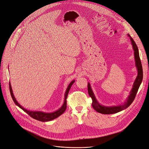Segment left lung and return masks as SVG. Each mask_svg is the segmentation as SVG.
Masks as SVG:
<instances>
[{
    "label": "left lung",
    "instance_id": "obj_1",
    "mask_svg": "<svg viewBox=\"0 0 149 149\" xmlns=\"http://www.w3.org/2000/svg\"><path fill=\"white\" fill-rule=\"evenodd\" d=\"M128 36L130 37L131 45L132 46V49L134 50V59H135V63H136V66L137 69V76L135 79L132 88L130 93V95L126 99V101L124 102V103H122L121 104H119L118 106H103L99 103L97 100L94 94L91 89L90 84L88 83V93L90 97L92 99V106L93 109L96 111L97 112L102 113V114H113L119 112L123 111L130 106V104L134 101L135 97H136V94L138 91L139 87L142 82L143 73V68L141 62L140 61V56H139V49L137 47V45L134 41L132 38L128 34Z\"/></svg>",
    "mask_w": 149,
    "mask_h": 149
}]
</instances>
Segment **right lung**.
<instances>
[{
  "instance_id": "obj_1",
  "label": "right lung",
  "mask_w": 149,
  "mask_h": 149,
  "mask_svg": "<svg viewBox=\"0 0 149 149\" xmlns=\"http://www.w3.org/2000/svg\"><path fill=\"white\" fill-rule=\"evenodd\" d=\"M75 82V80H72V81L69 84L68 86L65 93V96H64V102L63 104H62V106L59 108V109L55 112H50V113H47V112H44L42 111H30V110H27L25 108H24L21 104H19V103L17 101L14 95H13V93L12 91V87L10 85V83L9 82V90H10V93L11 94V97L12 98V100L14 102V103H15V104L17 106H18L19 107H20L21 109H22L25 112H26L27 114H29L31 117H32L33 118L42 121V122H47V121H50L54 119H55L58 117H59L60 115H61L66 110V98L68 96V94L69 91L72 86V85L74 84V83Z\"/></svg>"
}]
</instances>
